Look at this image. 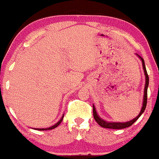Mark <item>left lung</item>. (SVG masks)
Returning a JSON list of instances; mask_svg holds the SVG:
<instances>
[{"instance_id":"left-lung-1","label":"left lung","mask_w":159,"mask_h":159,"mask_svg":"<svg viewBox=\"0 0 159 159\" xmlns=\"http://www.w3.org/2000/svg\"><path fill=\"white\" fill-rule=\"evenodd\" d=\"M137 56L141 59V62H142V66H143V70H144V75H145V86H144V98H143V104H142V107H141V112L139 113L138 116H137L135 118H134L133 120H130V121L128 122H124V123H120V122H108L106 121V120H103L102 118H100L99 117V115L97 114V111H96V108L94 107V105H93V117L95 119L96 121L97 122L100 126H101L102 128H111V129H123V128H128V127L131 126L138 118H139L140 116L144 113V110L146 108V105H147V93H148V83H149V78H148V75L147 73V70H146L145 68V65H144V61L142 58L140 56H138L137 54Z\"/></svg>"}]
</instances>
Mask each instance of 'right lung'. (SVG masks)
I'll use <instances>...</instances> for the list:
<instances>
[{"label":"right lung","instance_id":"right-lung-1","mask_svg":"<svg viewBox=\"0 0 159 159\" xmlns=\"http://www.w3.org/2000/svg\"><path fill=\"white\" fill-rule=\"evenodd\" d=\"M63 117H64V115H62V118H61L60 120H59V121H58L57 123L56 124V125H53V126L49 127V128H34V129H35V130H39V131H47V130H52V129H54V128H56V127H58L59 125H60V123H61V122H62V119H63Z\"/></svg>","mask_w":159,"mask_h":159}]
</instances>
